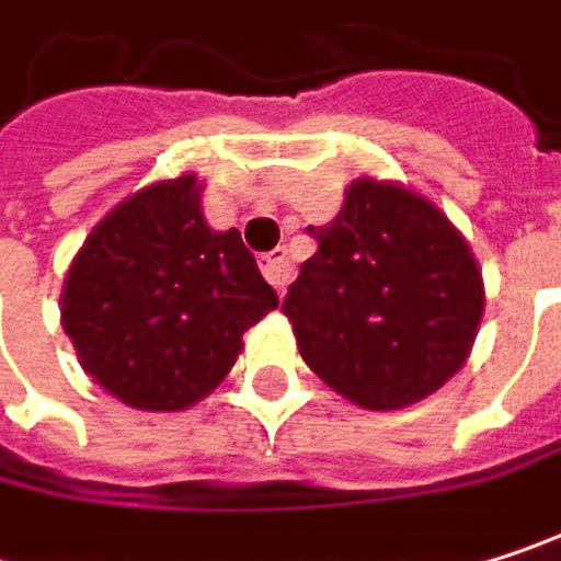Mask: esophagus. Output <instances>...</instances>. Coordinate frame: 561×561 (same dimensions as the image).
Listing matches in <instances>:
<instances>
[{"label": "esophagus", "mask_w": 561, "mask_h": 561, "mask_svg": "<svg viewBox=\"0 0 561 561\" xmlns=\"http://www.w3.org/2000/svg\"><path fill=\"white\" fill-rule=\"evenodd\" d=\"M260 266H263V276L270 279V285L282 291L285 288V282L291 276V266H288V256H285V250H273L270 256H263L260 260Z\"/></svg>", "instance_id": "esophagus-1"}]
</instances>
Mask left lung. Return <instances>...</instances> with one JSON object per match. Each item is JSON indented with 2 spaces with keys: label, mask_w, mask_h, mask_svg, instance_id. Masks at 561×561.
Wrapping results in <instances>:
<instances>
[{
  "label": "left lung",
  "mask_w": 561,
  "mask_h": 561,
  "mask_svg": "<svg viewBox=\"0 0 561 561\" xmlns=\"http://www.w3.org/2000/svg\"><path fill=\"white\" fill-rule=\"evenodd\" d=\"M318 253L282 301L301 360L360 409H405L445 387L471 357L481 266L438 204L357 178L337 217L308 227Z\"/></svg>",
  "instance_id": "obj_1"
}]
</instances>
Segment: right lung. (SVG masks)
Returning a JSON list of instances; mask_svg holds the SVG:
<instances>
[{"label":"right lung","mask_w":561,"mask_h":561,"mask_svg":"<svg viewBox=\"0 0 561 561\" xmlns=\"http://www.w3.org/2000/svg\"><path fill=\"white\" fill-rule=\"evenodd\" d=\"M184 171L119 201L83 240L60 324L83 374L119 402L178 412L220 387L243 334L279 308L240 230H214Z\"/></svg>","instance_id":"1"}]
</instances>
